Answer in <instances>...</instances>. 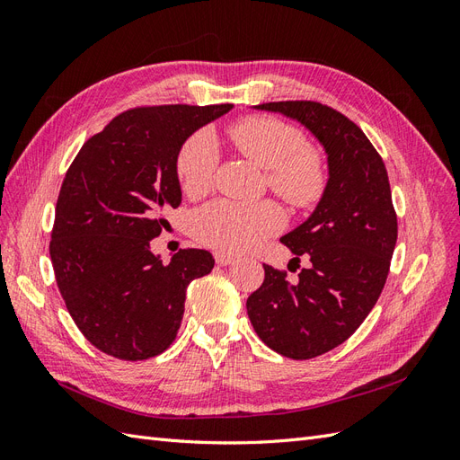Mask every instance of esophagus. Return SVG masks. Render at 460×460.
<instances>
[{"label": "esophagus", "instance_id": "1", "mask_svg": "<svg viewBox=\"0 0 460 460\" xmlns=\"http://www.w3.org/2000/svg\"><path fill=\"white\" fill-rule=\"evenodd\" d=\"M215 261H217L218 267H228V264L234 262V257H230L226 253H215Z\"/></svg>", "mask_w": 460, "mask_h": 460}]
</instances>
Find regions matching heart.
Masks as SVG:
<instances>
[{"label": "heart", "instance_id": "obj_1", "mask_svg": "<svg viewBox=\"0 0 460 460\" xmlns=\"http://www.w3.org/2000/svg\"><path fill=\"white\" fill-rule=\"evenodd\" d=\"M230 137L242 155L267 171L270 190L296 207L313 205L326 186L324 164L307 149L305 136L270 117H249L235 122ZM218 159L213 136L201 130L190 136L176 157V176L188 198H199L213 186ZM284 215L272 201H213L191 218L196 240L225 253H243L264 238L280 232Z\"/></svg>", "mask_w": 460, "mask_h": 460}]
</instances>
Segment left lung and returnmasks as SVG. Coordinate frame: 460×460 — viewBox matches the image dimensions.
Returning <instances> with one entry per match:
<instances>
[{"label": "left lung", "mask_w": 460, "mask_h": 460, "mask_svg": "<svg viewBox=\"0 0 460 460\" xmlns=\"http://www.w3.org/2000/svg\"><path fill=\"white\" fill-rule=\"evenodd\" d=\"M257 111L299 122L323 147L328 180L313 213L282 235L299 261H311L289 284L269 264L247 297L257 336L288 358H313L343 343L378 301L397 242L387 171L355 122L323 103L274 102Z\"/></svg>", "instance_id": "8db88e82"}]
</instances>
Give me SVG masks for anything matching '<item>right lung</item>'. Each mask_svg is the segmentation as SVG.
Here are the masks:
<instances>
[{
  "label": "right lung",
  "instance_id": "1",
  "mask_svg": "<svg viewBox=\"0 0 460 460\" xmlns=\"http://www.w3.org/2000/svg\"><path fill=\"white\" fill-rule=\"evenodd\" d=\"M232 105L132 109L82 146L55 207L49 255L75 324L97 349L144 360L169 347L186 289L215 259L180 249L163 262L151 240L182 201L176 157L188 137Z\"/></svg>",
  "mask_w": 460,
  "mask_h": 460
}]
</instances>
